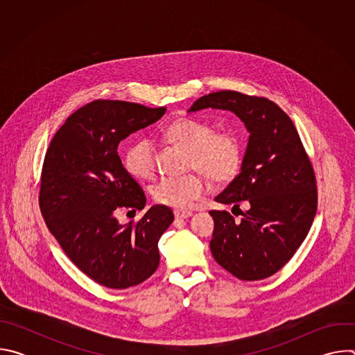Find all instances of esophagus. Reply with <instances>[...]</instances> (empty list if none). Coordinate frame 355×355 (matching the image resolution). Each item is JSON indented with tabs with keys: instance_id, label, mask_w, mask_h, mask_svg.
Segmentation results:
<instances>
[{
	"instance_id": "1",
	"label": "esophagus",
	"mask_w": 355,
	"mask_h": 355,
	"mask_svg": "<svg viewBox=\"0 0 355 355\" xmlns=\"http://www.w3.org/2000/svg\"><path fill=\"white\" fill-rule=\"evenodd\" d=\"M175 219H188L192 216V212L189 211H174Z\"/></svg>"
}]
</instances>
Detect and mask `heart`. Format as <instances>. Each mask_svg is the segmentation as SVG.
<instances>
[{"label": "heart", "mask_w": 355, "mask_h": 355, "mask_svg": "<svg viewBox=\"0 0 355 355\" xmlns=\"http://www.w3.org/2000/svg\"><path fill=\"white\" fill-rule=\"evenodd\" d=\"M166 137L189 153V167L199 170L215 182H226L236 177L243 160L239 137L230 132L215 133L209 123L193 118H180L171 122ZM128 171L140 180L153 178L156 171L155 144L150 139H137L125 153ZM208 191L200 175L166 177L151 187V195L162 205L187 209Z\"/></svg>", "instance_id": "heart-1"}]
</instances>
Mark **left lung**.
<instances>
[{
    "label": "left lung",
    "instance_id": "1",
    "mask_svg": "<svg viewBox=\"0 0 355 355\" xmlns=\"http://www.w3.org/2000/svg\"><path fill=\"white\" fill-rule=\"evenodd\" d=\"M208 108L233 112L250 135L239 175L215 198L233 208L244 200L247 211H240V222L226 211L209 212L212 256L239 279L268 278L292 259L312 226V164L292 121L272 101L223 89L196 99L188 114Z\"/></svg>",
    "mask_w": 355,
    "mask_h": 355
}]
</instances>
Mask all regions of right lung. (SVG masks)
<instances>
[{"instance_id":"obj_1","label":"right lung","mask_w":355,"mask_h":355,"mask_svg":"<svg viewBox=\"0 0 355 355\" xmlns=\"http://www.w3.org/2000/svg\"><path fill=\"white\" fill-rule=\"evenodd\" d=\"M166 111L94 101L67 118L46 151L39 195L46 225L69 259L107 288L139 285L160 264L157 244L174 215L155 205L136 225L119 223L118 212L141 211L146 195L125 170L118 144Z\"/></svg>"}]
</instances>
